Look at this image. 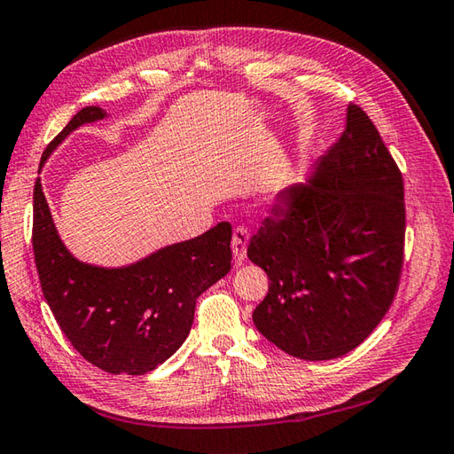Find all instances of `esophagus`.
Segmentation results:
<instances>
[{"label":"esophagus","instance_id":"esophagus-1","mask_svg":"<svg viewBox=\"0 0 454 454\" xmlns=\"http://www.w3.org/2000/svg\"><path fill=\"white\" fill-rule=\"evenodd\" d=\"M248 239H251V233L248 229L239 225L233 231V240H231V248H233V256L235 261L240 264L247 258V247H248Z\"/></svg>","mask_w":454,"mask_h":454}]
</instances>
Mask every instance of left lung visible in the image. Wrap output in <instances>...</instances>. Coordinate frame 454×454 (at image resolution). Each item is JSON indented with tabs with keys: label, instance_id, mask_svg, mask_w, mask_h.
Returning <instances> with one entry per match:
<instances>
[{
	"label": "left lung",
	"instance_id": "1",
	"mask_svg": "<svg viewBox=\"0 0 454 454\" xmlns=\"http://www.w3.org/2000/svg\"><path fill=\"white\" fill-rule=\"evenodd\" d=\"M405 240L403 178L358 106L308 184L278 193L247 248L268 294L256 329L284 353L329 360L356 348L390 309Z\"/></svg>",
	"mask_w": 454,
	"mask_h": 454
}]
</instances>
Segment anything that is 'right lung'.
Segmentation results:
<instances>
[{
  "label": "right lung",
  "mask_w": 454,
  "mask_h": 454,
  "mask_svg": "<svg viewBox=\"0 0 454 454\" xmlns=\"http://www.w3.org/2000/svg\"><path fill=\"white\" fill-rule=\"evenodd\" d=\"M104 117L99 107L80 109L46 146L41 166L74 129ZM229 245L231 223L223 221L131 266L84 264L62 245L41 178L35 182L33 253L43 295L72 347L109 374H146L180 348L196 300L231 270Z\"/></svg>",
  "instance_id": "add662e5"
}]
</instances>
